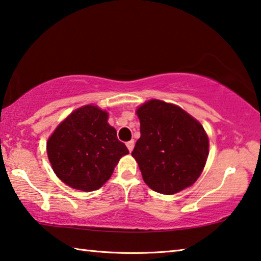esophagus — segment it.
I'll return each mask as SVG.
<instances>
[{
    "label": "esophagus",
    "instance_id": "obj_1",
    "mask_svg": "<svg viewBox=\"0 0 261 261\" xmlns=\"http://www.w3.org/2000/svg\"><path fill=\"white\" fill-rule=\"evenodd\" d=\"M134 144H135L134 140H130V141H128V142L126 143V146H127V148H128V150H129V151L133 150V148H134Z\"/></svg>",
    "mask_w": 261,
    "mask_h": 261
}]
</instances>
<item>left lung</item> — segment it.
Wrapping results in <instances>:
<instances>
[{
    "label": "left lung",
    "instance_id": "left-lung-1",
    "mask_svg": "<svg viewBox=\"0 0 261 261\" xmlns=\"http://www.w3.org/2000/svg\"><path fill=\"white\" fill-rule=\"evenodd\" d=\"M141 136L132 156L151 190L174 195L194 184L209 155L203 126L181 107L151 99L136 110Z\"/></svg>",
    "mask_w": 261,
    "mask_h": 261
}]
</instances>
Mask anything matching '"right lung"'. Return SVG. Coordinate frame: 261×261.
Listing matches in <instances>:
<instances>
[{
    "label": "right lung",
    "mask_w": 261,
    "mask_h": 261,
    "mask_svg": "<svg viewBox=\"0 0 261 261\" xmlns=\"http://www.w3.org/2000/svg\"><path fill=\"white\" fill-rule=\"evenodd\" d=\"M108 113L93 105L72 112L46 142L47 158L57 177L73 189L98 190L129 153L107 122Z\"/></svg>",
    "instance_id": "obj_1"
}]
</instances>
